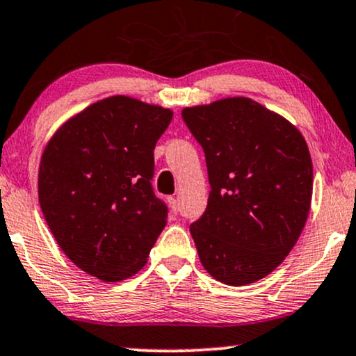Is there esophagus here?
I'll return each instance as SVG.
<instances>
[{
  "instance_id": "34e87169",
  "label": "esophagus",
  "mask_w": 356,
  "mask_h": 356,
  "mask_svg": "<svg viewBox=\"0 0 356 356\" xmlns=\"http://www.w3.org/2000/svg\"><path fill=\"white\" fill-rule=\"evenodd\" d=\"M169 209L172 213H177L179 212V204H177V199H174V197H169Z\"/></svg>"
}]
</instances>
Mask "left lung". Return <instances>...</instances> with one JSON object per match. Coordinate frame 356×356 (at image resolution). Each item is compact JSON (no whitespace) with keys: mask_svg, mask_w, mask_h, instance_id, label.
I'll list each match as a JSON object with an SVG mask.
<instances>
[{"mask_svg":"<svg viewBox=\"0 0 356 356\" xmlns=\"http://www.w3.org/2000/svg\"><path fill=\"white\" fill-rule=\"evenodd\" d=\"M207 162V209L191 225L204 268L254 284L284 262L310 212L314 165L300 131L248 97L182 111Z\"/></svg>","mask_w":356,"mask_h":356,"instance_id":"8db88e82","label":"left lung"}]
</instances>
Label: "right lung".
Returning a JSON list of instances; mask_svg holds the SVG:
<instances>
[{
  "instance_id": "obj_1",
  "label": "right lung",
  "mask_w": 356,
  "mask_h": 356,
  "mask_svg": "<svg viewBox=\"0 0 356 356\" xmlns=\"http://www.w3.org/2000/svg\"><path fill=\"white\" fill-rule=\"evenodd\" d=\"M172 111L111 96L56 131L42 152V216L72 264L104 282L139 272L167 222L152 189L154 147Z\"/></svg>"
}]
</instances>
